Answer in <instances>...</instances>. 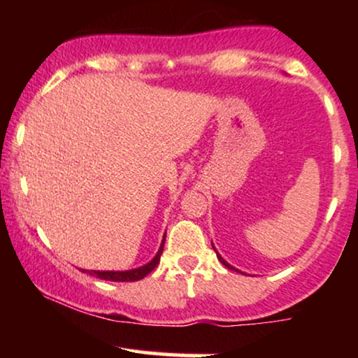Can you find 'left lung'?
I'll list each match as a JSON object with an SVG mask.
<instances>
[{"instance_id": "obj_1", "label": "left lung", "mask_w": 358, "mask_h": 358, "mask_svg": "<svg viewBox=\"0 0 358 358\" xmlns=\"http://www.w3.org/2000/svg\"><path fill=\"white\" fill-rule=\"evenodd\" d=\"M213 249H215V248H213ZM215 252H217V250H215ZM217 257H219V261L222 262V264H224V266H225V268H229V269H236V268H232V266H231V264H229V262H225V259H224V257H222L219 252H217ZM236 271H237V269H236Z\"/></svg>"}]
</instances>
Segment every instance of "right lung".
<instances>
[{
  "label": "right lung",
  "instance_id": "right-lung-1",
  "mask_svg": "<svg viewBox=\"0 0 358 358\" xmlns=\"http://www.w3.org/2000/svg\"><path fill=\"white\" fill-rule=\"evenodd\" d=\"M166 236V234H165ZM163 245H165V237H163L162 245H159V250L156 252V256L151 259L150 262L138 269H131V271H89L90 276H96L99 279H106V281H121V282H127V281H139L145 276L153 271L156 266L159 264V257H162L163 252ZM82 273H87V271H82Z\"/></svg>",
  "mask_w": 358,
  "mask_h": 358
}]
</instances>
